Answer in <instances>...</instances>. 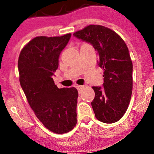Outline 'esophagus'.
<instances>
[{
    "label": "esophagus",
    "instance_id": "34e87169",
    "mask_svg": "<svg viewBox=\"0 0 154 154\" xmlns=\"http://www.w3.org/2000/svg\"><path fill=\"white\" fill-rule=\"evenodd\" d=\"M84 86H81V85H79V86H77V90H78V91H79V94H80L81 92H82V90L83 89H84Z\"/></svg>",
    "mask_w": 154,
    "mask_h": 154
}]
</instances>
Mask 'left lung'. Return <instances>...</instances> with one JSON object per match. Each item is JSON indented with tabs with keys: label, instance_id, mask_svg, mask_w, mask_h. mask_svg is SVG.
<instances>
[{
	"label": "left lung",
	"instance_id": "1",
	"mask_svg": "<svg viewBox=\"0 0 154 154\" xmlns=\"http://www.w3.org/2000/svg\"><path fill=\"white\" fill-rule=\"evenodd\" d=\"M73 36L91 44L98 66L103 69V87H93L91 106L97 120L104 123L118 121L128 109L132 90V62L128 46L117 33L101 25L91 24Z\"/></svg>",
	"mask_w": 154,
	"mask_h": 154
}]
</instances>
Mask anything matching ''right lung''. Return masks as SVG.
Listing matches in <instances>:
<instances>
[{"label":"right lung","mask_w":154,"mask_h":154,"mask_svg":"<svg viewBox=\"0 0 154 154\" xmlns=\"http://www.w3.org/2000/svg\"><path fill=\"white\" fill-rule=\"evenodd\" d=\"M70 37V33L37 36L22 48L18 59L20 85L29 104L43 125L56 134L69 132L77 122V89H58L53 79Z\"/></svg>","instance_id":"obj_1"}]
</instances>
